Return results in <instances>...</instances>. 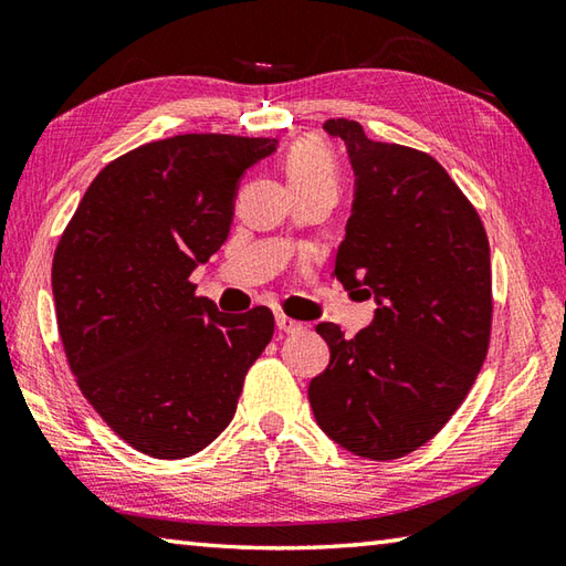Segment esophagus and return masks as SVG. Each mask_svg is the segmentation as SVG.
I'll return each instance as SVG.
<instances>
[{
	"instance_id": "esophagus-1",
	"label": "esophagus",
	"mask_w": 566,
	"mask_h": 566,
	"mask_svg": "<svg viewBox=\"0 0 566 566\" xmlns=\"http://www.w3.org/2000/svg\"><path fill=\"white\" fill-rule=\"evenodd\" d=\"M276 328H280L282 334H296V331L304 328V324H298V321L290 318L286 314H276Z\"/></svg>"
}]
</instances>
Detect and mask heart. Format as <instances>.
Here are the masks:
<instances>
[{
	"label": "heart",
	"mask_w": 566,
	"mask_h": 566,
	"mask_svg": "<svg viewBox=\"0 0 566 566\" xmlns=\"http://www.w3.org/2000/svg\"><path fill=\"white\" fill-rule=\"evenodd\" d=\"M284 174L292 191H328L338 193L340 169L336 154L318 137L296 139L284 154Z\"/></svg>",
	"instance_id": "1"
}]
</instances>
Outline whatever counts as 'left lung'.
I'll list each match as a JSON object with an SVG mask.
<instances>
[{
  "instance_id": "1",
  "label": "left lung",
  "mask_w": 566,
  "mask_h": 566,
  "mask_svg": "<svg viewBox=\"0 0 566 566\" xmlns=\"http://www.w3.org/2000/svg\"><path fill=\"white\" fill-rule=\"evenodd\" d=\"M356 171V198L334 276L375 294L353 338L316 326L328 368L308 382L318 427L373 461L402 459L437 437L467 400L491 343V248L479 210L434 157L373 142L353 119H326ZM364 290L360 291L359 286Z\"/></svg>"
}]
</instances>
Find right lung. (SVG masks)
<instances>
[{
  "label": "right lung",
  "instance_id": "1",
  "mask_svg": "<svg viewBox=\"0 0 566 566\" xmlns=\"http://www.w3.org/2000/svg\"><path fill=\"white\" fill-rule=\"evenodd\" d=\"M276 139L176 135L122 154L77 203L53 254L55 318L75 382L154 459H186L235 415L274 334L268 306L223 314L188 280L228 240L240 176Z\"/></svg>",
  "mask_w": 566,
  "mask_h": 566
}]
</instances>
